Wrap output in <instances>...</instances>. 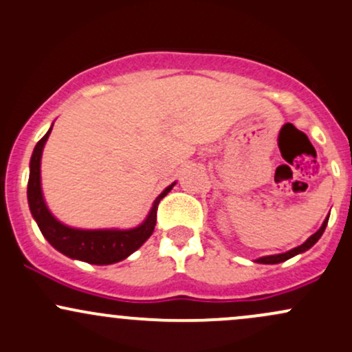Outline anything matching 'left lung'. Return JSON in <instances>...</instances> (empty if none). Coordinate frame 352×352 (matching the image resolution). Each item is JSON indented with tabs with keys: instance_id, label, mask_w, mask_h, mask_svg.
Wrapping results in <instances>:
<instances>
[{
	"instance_id": "obj_1",
	"label": "left lung",
	"mask_w": 352,
	"mask_h": 352,
	"mask_svg": "<svg viewBox=\"0 0 352 352\" xmlns=\"http://www.w3.org/2000/svg\"><path fill=\"white\" fill-rule=\"evenodd\" d=\"M327 219H329V216H327V218L324 219V223H322V226L319 228L318 231H316L314 234L311 236V238H307L306 241H304V243L301 244V246L294 248V250H291V251H287V252H281V254L263 256V258L256 259V263H261V264H278V263L287 261V259L293 258V256H296V254H301V252L307 251V250H309V248H313L314 244L318 243V239L321 238V236H322V232H324V229H326V226H327Z\"/></svg>"
}]
</instances>
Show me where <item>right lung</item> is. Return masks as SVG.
<instances>
[{"label": "right lung", "mask_w": 352, "mask_h": 352, "mask_svg": "<svg viewBox=\"0 0 352 352\" xmlns=\"http://www.w3.org/2000/svg\"><path fill=\"white\" fill-rule=\"evenodd\" d=\"M50 131L38 141L34 146V151L30 161V179H28V204L33 214L34 221L38 223L39 231L43 232L46 241L68 256L71 259H80V261L89 264H113L120 263L133 254L134 251L140 250L144 241L153 234L156 226V212L157 204L163 197L171 191L176 183L168 186L156 197L153 203L151 211L148 218L138 228L133 229H76L69 228L66 224L59 223L50 212L45 203L41 191V155L45 148L46 140H48Z\"/></svg>", "instance_id": "1"}]
</instances>
